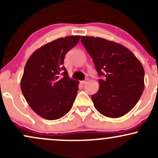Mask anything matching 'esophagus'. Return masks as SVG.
Segmentation results:
<instances>
[{"label": "esophagus", "instance_id": "esophagus-1", "mask_svg": "<svg viewBox=\"0 0 158 158\" xmlns=\"http://www.w3.org/2000/svg\"><path fill=\"white\" fill-rule=\"evenodd\" d=\"M80 83L81 85H84V84H85V83H86V81L85 80H83V81H80Z\"/></svg>", "mask_w": 158, "mask_h": 158}]
</instances>
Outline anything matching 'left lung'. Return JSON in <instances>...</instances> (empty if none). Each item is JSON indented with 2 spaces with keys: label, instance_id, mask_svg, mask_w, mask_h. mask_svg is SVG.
I'll return each instance as SVG.
<instances>
[{
  "label": "left lung",
  "instance_id": "left-lung-1",
  "mask_svg": "<svg viewBox=\"0 0 158 158\" xmlns=\"http://www.w3.org/2000/svg\"><path fill=\"white\" fill-rule=\"evenodd\" d=\"M95 65L99 88L91 96L94 107L110 118L123 117L131 110L144 90V69L131 50L122 44L93 36H81Z\"/></svg>",
  "mask_w": 158,
  "mask_h": 158
}]
</instances>
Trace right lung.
I'll return each instance as SVG.
<instances>
[{"instance_id": "1", "label": "right lung", "mask_w": 158, "mask_h": 158, "mask_svg": "<svg viewBox=\"0 0 158 158\" xmlns=\"http://www.w3.org/2000/svg\"><path fill=\"white\" fill-rule=\"evenodd\" d=\"M79 39L80 35H70L54 40L35 50L27 61L21 89L30 108L42 118H61L73 106L79 81L68 77L63 64L65 54Z\"/></svg>"}]
</instances>
